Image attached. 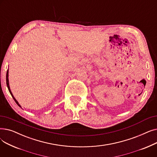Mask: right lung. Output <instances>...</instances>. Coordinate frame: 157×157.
Returning <instances> with one entry per match:
<instances>
[{
  "label": "right lung",
  "mask_w": 157,
  "mask_h": 157,
  "mask_svg": "<svg viewBox=\"0 0 157 157\" xmlns=\"http://www.w3.org/2000/svg\"><path fill=\"white\" fill-rule=\"evenodd\" d=\"M9 72H8V70H7V73H6V84H7V88H8V90H9V91H10V94H11V96H12V97L13 98V99L14 100V101H15V102L18 104V106H20V108H21V105L19 104V103L18 102V101L16 100V98L14 97V96H13V94H12V92H11V90H10V85H9V79H8V73Z\"/></svg>",
  "instance_id": "add662e5"
}]
</instances>
